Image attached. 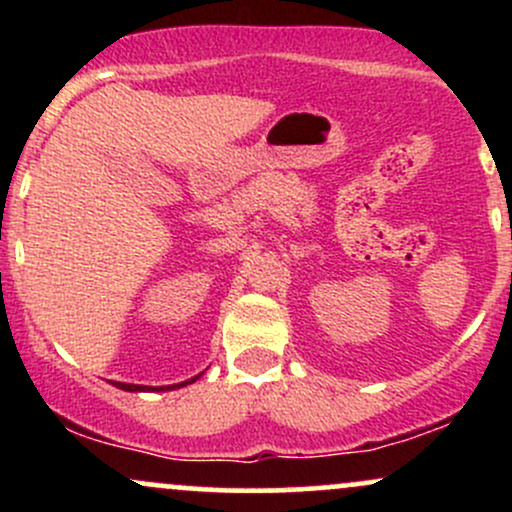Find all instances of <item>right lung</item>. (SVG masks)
I'll list each match as a JSON object with an SVG mask.
<instances>
[{"mask_svg":"<svg viewBox=\"0 0 512 512\" xmlns=\"http://www.w3.org/2000/svg\"><path fill=\"white\" fill-rule=\"evenodd\" d=\"M202 375V373H199ZM199 375H195V378H190V380H185V383H178V385H166V387H146V385H132V383H117V380H113V385L115 387H120V390H125V392H166V390H178V387H185V385H192L195 383V380H199Z\"/></svg>","mask_w":512,"mask_h":512,"instance_id":"add662e5","label":"right lung"}]
</instances>
